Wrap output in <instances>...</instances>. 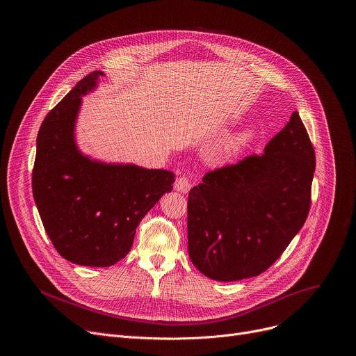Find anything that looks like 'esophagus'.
Masks as SVG:
<instances>
[{
    "label": "esophagus",
    "instance_id": "obj_1",
    "mask_svg": "<svg viewBox=\"0 0 356 356\" xmlns=\"http://www.w3.org/2000/svg\"><path fill=\"white\" fill-rule=\"evenodd\" d=\"M191 186H193V180H191L190 176H186V175L179 176L175 181V190L179 191V193H183V194L188 193Z\"/></svg>",
    "mask_w": 356,
    "mask_h": 356
}]
</instances>
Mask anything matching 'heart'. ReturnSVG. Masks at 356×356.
<instances>
[{
    "instance_id": "1",
    "label": "heart",
    "mask_w": 356,
    "mask_h": 356,
    "mask_svg": "<svg viewBox=\"0 0 356 356\" xmlns=\"http://www.w3.org/2000/svg\"><path fill=\"white\" fill-rule=\"evenodd\" d=\"M253 139H255V132H253L250 128H245L225 140L222 146V152L225 155H235L239 150L246 147Z\"/></svg>"
}]
</instances>
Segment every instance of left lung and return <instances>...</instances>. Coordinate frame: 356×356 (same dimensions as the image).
I'll list each match as a JSON object with an SVG mask.
<instances>
[{"label": "left lung", "mask_w": 356, "mask_h": 356, "mask_svg": "<svg viewBox=\"0 0 356 356\" xmlns=\"http://www.w3.org/2000/svg\"><path fill=\"white\" fill-rule=\"evenodd\" d=\"M314 170V147L294 111L264 155L209 172L188 193L193 265L220 282L269 269L307 220Z\"/></svg>", "instance_id": "1"}]
</instances>
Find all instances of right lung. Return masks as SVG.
Listing matches in <instances>:
<instances>
[{"label": "right lung", "mask_w": 356, "mask_h": 356, "mask_svg": "<svg viewBox=\"0 0 356 356\" xmlns=\"http://www.w3.org/2000/svg\"><path fill=\"white\" fill-rule=\"evenodd\" d=\"M92 72L50 111L38 132L32 191L46 234L66 261L106 268L127 257L136 227L175 173L92 161L74 139L81 97L97 87Z\"/></svg>", "instance_id": "1"}]
</instances>
